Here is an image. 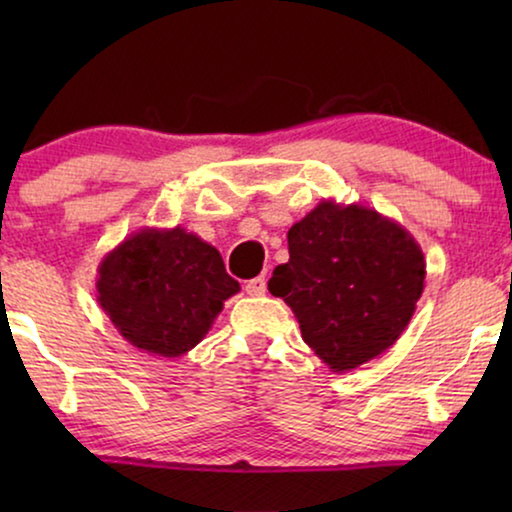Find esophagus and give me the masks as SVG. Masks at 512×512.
Segmentation results:
<instances>
[{
	"mask_svg": "<svg viewBox=\"0 0 512 512\" xmlns=\"http://www.w3.org/2000/svg\"><path fill=\"white\" fill-rule=\"evenodd\" d=\"M265 289H268V284H265V277H254V279H249L247 284H244V291H247L249 296H263Z\"/></svg>",
	"mask_w": 512,
	"mask_h": 512,
	"instance_id": "34e87169",
	"label": "esophagus"
}]
</instances>
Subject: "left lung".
<instances>
[{"label":"left lung","instance_id":"8db88e82","mask_svg":"<svg viewBox=\"0 0 512 512\" xmlns=\"http://www.w3.org/2000/svg\"><path fill=\"white\" fill-rule=\"evenodd\" d=\"M289 263L268 289L296 314L303 340L333 373L394 345L422 298L426 261L401 223L363 205L321 200L289 230Z\"/></svg>","mask_w":512,"mask_h":512}]
</instances>
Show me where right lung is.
<instances>
[{"mask_svg":"<svg viewBox=\"0 0 512 512\" xmlns=\"http://www.w3.org/2000/svg\"><path fill=\"white\" fill-rule=\"evenodd\" d=\"M240 291L219 249L186 228H142L97 265V303L132 347L177 359Z\"/></svg>","mask_w":512,"mask_h":512,"instance_id":"obj_1","label":"right lung"}]
</instances>
